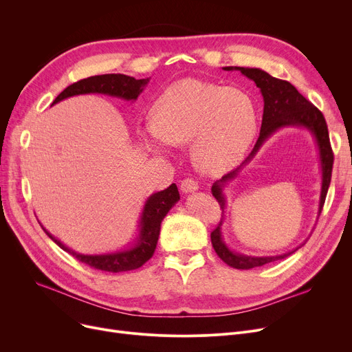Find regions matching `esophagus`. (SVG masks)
I'll use <instances>...</instances> for the list:
<instances>
[{"label":"esophagus","instance_id":"obj_1","mask_svg":"<svg viewBox=\"0 0 352 352\" xmlns=\"http://www.w3.org/2000/svg\"><path fill=\"white\" fill-rule=\"evenodd\" d=\"M198 190V182L192 178H187L181 182V191L184 194H191Z\"/></svg>","mask_w":352,"mask_h":352}]
</instances>
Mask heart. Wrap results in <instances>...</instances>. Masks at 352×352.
Wrapping results in <instances>:
<instances>
[{"label":"heart","mask_w":352,"mask_h":352,"mask_svg":"<svg viewBox=\"0 0 352 352\" xmlns=\"http://www.w3.org/2000/svg\"><path fill=\"white\" fill-rule=\"evenodd\" d=\"M256 129L258 108L247 89L186 78L162 91L151 124L138 128V138L157 157H168L171 145L191 142L197 168L218 175L244 160Z\"/></svg>","instance_id":"b5f03b06"}]
</instances>
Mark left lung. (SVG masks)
<instances>
[{
    "label": "left lung",
    "instance_id": "obj_1",
    "mask_svg": "<svg viewBox=\"0 0 352 352\" xmlns=\"http://www.w3.org/2000/svg\"><path fill=\"white\" fill-rule=\"evenodd\" d=\"M223 69L239 71L244 77L254 81L255 85L260 88V92L264 100L261 131L254 146V150L245 158V161L238 166V168L228 173L221 179L215 181L211 187L212 195L219 202L221 208H223V214L226 212V208H227V197L224 194V188L227 187V184L235 179L244 166L252 161V158L256 155L258 151L261 150V146L268 141V138H271L276 131H278V129H283V128H304L312 135L318 151L320 168H321V192H320V202H318V215H320L327 192H328L329 182H331L332 164H334V154H332V150H331L328 128H327V122L322 113L318 108L314 107L307 98H304L298 92V89L292 84L270 76L267 71L261 68L224 67ZM224 219H226V215H223L218 227L211 232V243L217 255L227 265L232 268L251 270L255 267H261L264 264H268L276 260H283V258L291 255L292 252L301 248L300 245L285 254L271 255V256H254V255L235 252L224 241V236H223Z\"/></svg>",
    "mask_w": 352,
    "mask_h": 352
}]
</instances>
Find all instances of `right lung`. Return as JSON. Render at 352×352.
Returning a JSON list of instances; mask_svg holds the SVG:
<instances>
[{
	"mask_svg": "<svg viewBox=\"0 0 352 352\" xmlns=\"http://www.w3.org/2000/svg\"><path fill=\"white\" fill-rule=\"evenodd\" d=\"M150 80L151 77L135 80L133 77L124 76V74H104V76L89 77L67 87L61 94L52 101L51 107L69 97L85 96V94H102V96L134 102L137 101L138 96L144 91L146 84L150 82ZM178 201H179V192L175 184H171V186L164 191L154 192L148 197L138 219V230H137L138 232L133 244L114 252L80 254L77 251L71 250L65 244H63L58 238H55L51 232H48L44 228V226L41 227L45 231V234L60 248L69 252L72 256H76L78 261L92 268L108 271V272L133 271L144 265L154 255L162 219Z\"/></svg>",
	"mask_w": 352,
	"mask_h": 352,
	"instance_id": "right-lung-1",
	"label": "right lung"
}]
</instances>
